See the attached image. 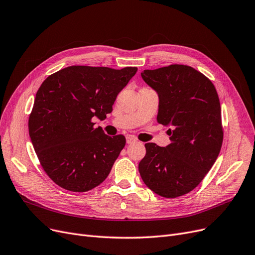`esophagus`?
Here are the masks:
<instances>
[{"label":"esophagus","instance_id":"obj_1","mask_svg":"<svg viewBox=\"0 0 255 255\" xmlns=\"http://www.w3.org/2000/svg\"><path fill=\"white\" fill-rule=\"evenodd\" d=\"M136 142V138L133 136H128L127 137V143L128 144H131V143H135Z\"/></svg>","mask_w":255,"mask_h":255}]
</instances>
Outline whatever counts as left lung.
<instances>
[{
  "label": "left lung",
  "instance_id": "1",
  "mask_svg": "<svg viewBox=\"0 0 255 255\" xmlns=\"http://www.w3.org/2000/svg\"><path fill=\"white\" fill-rule=\"evenodd\" d=\"M141 77L159 96L157 121L168 128L171 143H146L139 163L145 185L163 198L195 189L220 154L223 143L221 105L211 81L189 66L144 70Z\"/></svg>",
  "mask_w": 255,
  "mask_h": 255
}]
</instances>
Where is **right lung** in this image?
Instances as JSON below:
<instances>
[{
  "label": "right lung",
  "mask_w": 255,
  "mask_h": 255,
  "mask_svg": "<svg viewBox=\"0 0 255 255\" xmlns=\"http://www.w3.org/2000/svg\"><path fill=\"white\" fill-rule=\"evenodd\" d=\"M137 70L71 66L44 80L29 116V136L55 184L85 192L107 179L126 138L106 135L92 119H105L113 111L117 95Z\"/></svg>",
  "instance_id": "add662e5"
}]
</instances>
